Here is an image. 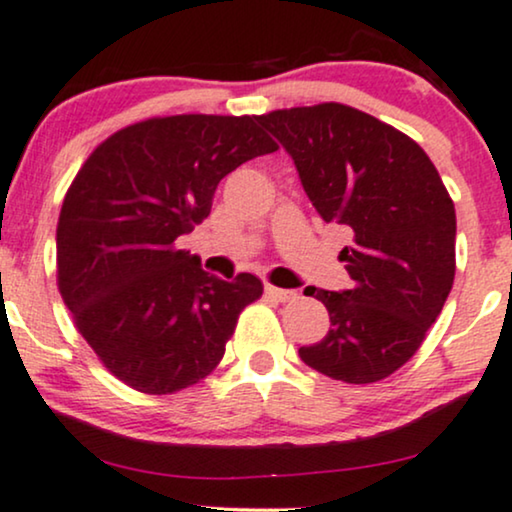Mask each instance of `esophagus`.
<instances>
[{"label": "esophagus", "mask_w": 512, "mask_h": 512, "mask_svg": "<svg viewBox=\"0 0 512 512\" xmlns=\"http://www.w3.org/2000/svg\"><path fill=\"white\" fill-rule=\"evenodd\" d=\"M266 294L270 296V299L280 301V304H287V301L299 299V294H296L294 289H282V287H273V285L266 287Z\"/></svg>", "instance_id": "esophagus-1"}]
</instances>
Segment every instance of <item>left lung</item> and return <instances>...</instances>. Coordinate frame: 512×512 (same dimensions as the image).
<instances>
[{
	"label": "left lung",
	"instance_id": "left-lung-1",
	"mask_svg": "<svg viewBox=\"0 0 512 512\" xmlns=\"http://www.w3.org/2000/svg\"><path fill=\"white\" fill-rule=\"evenodd\" d=\"M289 151L325 223L346 225L353 287H308L330 332L299 356L349 384L380 382L408 363L439 318L456 275V208L418 142L353 106L325 102L256 116Z\"/></svg>",
	"mask_w": 512,
	"mask_h": 512
}]
</instances>
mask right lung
Wrapping results in <instances>:
<instances>
[{
  "label": "right lung",
  "mask_w": 512,
  "mask_h": 512,
  "mask_svg": "<svg viewBox=\"0 0 512 512\" xmlns=\"http://www.w3.org/2000/svg\"><path fill=\"white\" fill-rule=\"evenodd\" d=\"M277 144L256 116L147 118L87 156L56 225V285L104 368L142 394L216 370L263 282L201 270L178 237L208 218L218 182Z\"/></svg>",
  "instance_id": "obj_1"
}]
</instances>
